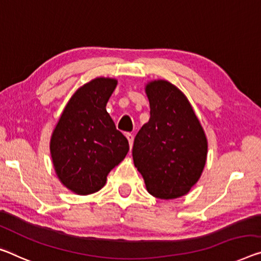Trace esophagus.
Wrapping results in <instances>:
<instances>
[{
    "label": "esophagus",
    "instance_id": "1",
    "mask_svg": "<svg viewBox=\"0 0 261 261\" xmlns=\"http://www.w3.org/2000/svg\"><path fill=\"white\" fill-rule=\"evenodd\" d=\"M126 138L128 140V142H129V146L132 148V146H133V141H134V135L132 133H126Z\"/></svg>",
    "mask_w": 261,
    "mask_h": 261
}]
</instances>
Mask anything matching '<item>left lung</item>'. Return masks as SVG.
<instances>
[{"instance_id":"left-lung-1","label":"left lung","mask_w":261,"mask_h":261,"mask_svg":"<svg viewBox=\"0 0 261 261\" xmlns=\"http://www.w3.org/2000/svg\"><path fill=\"white\" fill-rule=\"evenodd\" d=\"M146 93L150 118L135 136L134 164L154 197H181L197 183L205 166V133L189 100L171 83L149 82Z\"/></svg>"}]
</instances>
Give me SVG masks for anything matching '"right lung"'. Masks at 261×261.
I'll use <instances>...</instances> for the list:
<instances>
[{"instance_id": "obj_1", "label": "right lung", "mask_w": 261, "mask_h": 261, "mask_svg": "<svg viewBox=\"0 0 261 261\" xmlns=\"http://www.w3.org/2000/svg\"><path fill=\"white\" fill-rule=\"evenodd\" d=\"M118 82L95 78L75 91L52 133L50 151L61 181L77 195L105 186L107 175L122 161L129 144L106 111Z\"/></svg>"}]
</instances>
